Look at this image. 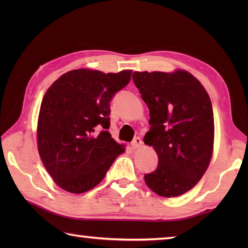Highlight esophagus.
I'll list each match as a JSON object with an SVG mask.
<instances>
[{"mask_svg":"<svg viewBox=\"0 0 248 248\" xmlns=\"http://www.w3.org/2000/svg\"><path fill=\"white\" fill-rule=\"evenodd\" d=\"M143 145V140H141L140 138H135L132 143H131V146H132L133 149H136V148H140V147Z\"/></svg>","mask_w":248,"mask_h":248,"instance_id":"34e87169","label":"esophagus"}]
</instances>
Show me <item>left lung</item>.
Segmentation results:
<instances>
[{"label": "left lung", "mask_w": 248, "mask_h": 248, "mask_svg": "<svg viewBox=\"0 0 248 248\" xmlns=\"http://www.w3.org/2000/svg\"><path fill=\"white\" fill-rule=\"evenodd\" d=\"M133 82L149 108L151 125L144 138L159 162L144 176L150 189L176 197L196 186L212 156L214 117L208 93L183 70L133 72Z\"/></svg>", "instance_id": "8db88e82"}]
</instances>
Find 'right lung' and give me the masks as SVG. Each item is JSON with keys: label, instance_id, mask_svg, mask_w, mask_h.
Returning a JSON list of instances; mask_svg holds the SVG:
<instances>
[{"label": "right lung", "instance_id": "right-lung-1", "mask_svg": "<svg viewBox=\"0 0 248 248\" xmlns=\"http://www.w3.org/2000/svg\"><path fill=\"white\" fill-rule=\"evenodd\" d=\"M131 75V70L77 69L46 91L37 128L38 151L46 171L65 191L81 194L93 188L124 151L108 131L109 103Z\"/></svg>", "mask_w": 248, "mask_h": 248}]
</instances>
